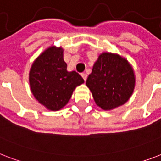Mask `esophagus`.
I'll use <instances>...</instances> for the list:
<instances>
[{"label": "esophagus", "mask_w": 161, "mask_h": 161, "mask_svg": "<svg viewBox=\"0 0 161 161\" xmlns=\"http://www.w3.org/2000/svg\"><path fill=\"white\" fill-rule=\"evenodd\" d=\"M81 76L83 77V79H84V81L87 80V74H81Z\"/></svg>", "instance_id": "esophagus-1"}]
</instances>
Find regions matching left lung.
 <instances>
[{"label": "left lung", "instance_id": "8db88e82", "mask_svg": "<svg viewBox=\"0 0 161 161\" xmlns=\"http://www.w3.org/2000/svg\"><path fill=\"white\" fill-rule=\"evenodd\" d=\"M135 74L126 58L105 52L94 64L86 85L98 107L108 111L123 105L135 88Z\"/></svg>", "mask_w": 161, "mask_h": 161}]
</instances>
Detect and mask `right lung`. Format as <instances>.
<instances>
[{
    "label": "right lung",
    "mask_w": 161,
    "mask_h": 161,
    "mask_svg": "<svg viewBox=\"0 0 161 161\" xmlns=\"http://www.w3.org/2000/svg\"><path fill=\"white\" fill-rule=\"evenodd\" d=\"M63 53L61 47L52 46L45 49L35 60L29 74L34 97L51 111L64 108L76 87L84 83L77 72L67 71Z\"/></svg>",
    "instance_id": "right-lung-1"
}]
</instances>
